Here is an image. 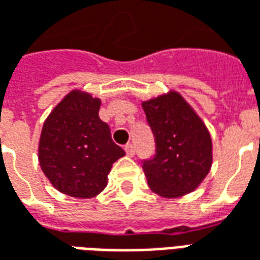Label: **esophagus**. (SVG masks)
I'll use <instances>...</instances> for the list:
<instances>
[{"label": "esophagus", "instance_id": "esophagus-1", "mask_svg": "<svg viewBox=\"0 0 260 260\" xmlns=\"http://www.w3.org/2000/svg\"><path fill=\"white\" fill-rule=\"evenodd\" d=\"M125 152H126V154H128V156H131V157H132V156H135V153H136L135 146H134L132 143L125 145Z\"/></svg>", "mask_w": 260, "mask_h": 260}]
</instances>
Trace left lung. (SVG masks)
Returning a JSON list of instances; mask_svg holds the SVG:
<instances>
[{"mask_svg":"<svg viewBox=\"0 0 260 260\" xmlns=\"http://www.w3.org/2000/svg\"><path fill=\"white\" fill-rule=\"evenodd\" d=\"M142 106L156 147L152 157L142 160L150 189L164 198L192 192L212 166V139L206 126L175 91Z\"/></svg>","mask_w":260,"mask_h":260,"instance_id":"left-lung-1","label":"left lung"}]
</instances>
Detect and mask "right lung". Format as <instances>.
I'll list each match as a JSON object with an SVG mask.
<instances>
[{"label":"right lung","mask_w":260,"mask_h":260,"mask_svg":"<svg viewBox=\"0 0 260 260\" xmlns=\"http://www.w3.org/2000/svg\"><path fill=\"white\" fill-rule=\"evenodd\" d=\"M99 108V99L74 90L43 125L39 143L43 173L59 192L74 198H93L102 192L113 163L125 154L111 139Z\"/></svg>","instance_id":"add662e5"}]
</instances>
